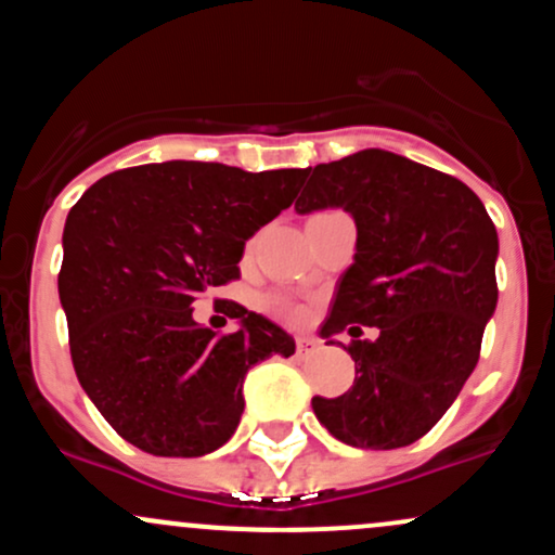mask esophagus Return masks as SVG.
<instances>
[{
    "instance_id": "34e87169",
    "label": "esophagus",
    "mask_w": 555,
    "mask_h": 555,
    "mask_svg": "<svg viewBox=\"0 0 555 555\" xmlns=\"http://www.w3.org/2000/svg\"><path fill=\"white\" fill-rule=\"evenodd\" d=\"M295 347H297V352H300V356H310V352L319 350V343H315L313 337H306V334H300V337L295 339Z\"/></svg>"
}]
</instances>
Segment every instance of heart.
<instances>
[{"label":"heart","mask_w":555,"mask_h":555,"mask_svg":"<svg viewBox=\"0 0 555 555\" xmlns=\"http://www.w3.org/2000/svg\"><path fill=\"white\" fill-rule=\"evenodd\" d=\"M266 308L271 310L276 319L287 321V324H306V321H308V306L292 300V297H284V295L268 297Z\"/></svg>","instance_id":"heart-1"}]
</instances>
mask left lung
<instances>
[{
  "mask_svg": "<svg viewBox=\"0 0 555 555\" xmlns=\"http://www.w3.org/2000/svg\"><path fill=\"white\" fill-rule=\"evenodd\" d=\"M313 170L297 212L343 208L356 218V263L339 279L321 337L352 339L356 382L313 413L352 448L392 450L424 437L479 361L498 302V231L464 181L385 150Z\"/></svg>",
  "mask_w": 555,
  "mask_h": 555,
  "instance_id": "1",
  "label": "left lung"
}]
</instances>
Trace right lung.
Segmentation results:
<instances>
[{
  "instance_id": "right-lung-1",
  "label": "right lung",
  "mask_w": 555,
  "mask_h": 555,
  "mask_svg": "<svg viewBox=\"0 0 555 555\" xmlns=\"http://www.w3.org/2000/svg\"><path fill=\"white\" fill-rule=\"evenodd\" d=\"M302 179L300 168L168 160L115 170L73 205L57 276L73 369L126 442L168 459L212 453L240 424L247 371L295 352L263 315L231 302L240 332L218 334L192 302L240 276L245 242Z\"/></svg>"
}]
</instances>
